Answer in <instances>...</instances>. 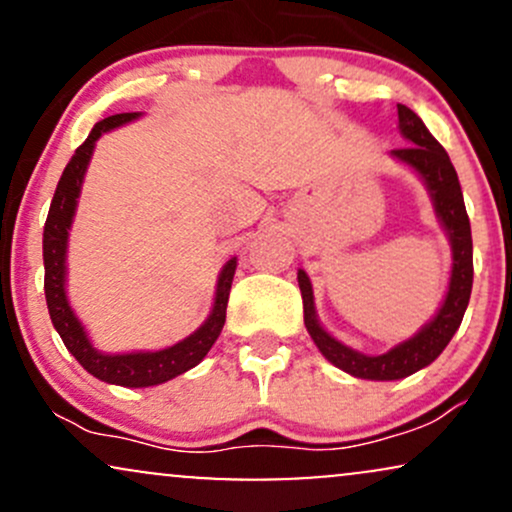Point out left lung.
Masks as SVG:
<instances>
[{
    "label": "left lung",
    "mask_w": 512,
    "mask_h": 512,
    "mask_svg": "<svg viewBox=\"0 0 512 512\" xmlns=\"http://www.w3.org/2000/svg\"><path fill=\"white\" fill-rule=\"evenodd\" d=\"M399 129L404 137L409 139V146L395 149L399 161L409 163L421 178L426 180L428 192H431L433 204H436V214L443 221L445 231H448L452 243V276L450 289L445 296L443 308L438 315L409 342L395 346L392 351L380 356H366L349 346L339 344L330 334L320 327L313 308V286H310L308 274L298 272V286H301L303 296V320L308 327L310 337L322 351L327 361L334 366L346 370V373L356 375V378L366 380H399L407 375L416 373L428 363H433L443 354L452 334L460 327L464 310H467L469 293H472L474 279V262H472V228H469V216L464 209V199L460 190V180H457L455 168H452L448 151L436 142L431 132H428L421 117L409 110L407 105H397Z\"/></svg>",
    "instance_id": "left-lung-1"
}]
</instances>
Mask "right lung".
I'll return each mask as SVG.
<instances>
[{"instance_id": "1", "label": "right lung", "mask_w": 512, "mask_h": 512, "mask_svg": "<svg viewBox=\"0 0 512 512\" xmlns=\"http://www.w3.org/2000/svg\"><path fill=\"white\" fill-rule=\"evenodd\" d=\"M139 117V113H120L110 115L98 122L91 129L88 139L76 149L72 161L64 168L60 182H57L55 197H52L48 221H45L43 231V260H45V301H48L50 320L55 330L60 332L64 346L72 351L76 361L84 366L88 373L96 375L98 380L105 383L122 385V387H149L161 385L175 375L185 373L192 366H197L209 349L214 346L216 339L223 330L226 322V305L228 293H231L233 274H236V257L226 262L221 269L219 284H216V301L214 310L207 317L202 327L180 344L168 346L161 351H146V354H98L88 342L84 327L76 320L74 310L69 308L67 293H64V252H67V236L69 226H72V216L76 209V197L81 192V180H84L86 166L91 161L93 146L96 139L108 129H115L125 122Z\"/></svg>"}]
</instances>
